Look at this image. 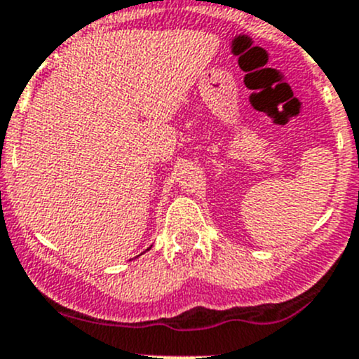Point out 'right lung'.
<instances>
[{"label": "right lung", "instance_id": "right-lung-1", "mask_svg": "<svg viewBox=\"0 0 359 359\" xmlns=\"http://www.w3.org/2000/svg\"><path fill=\"white\" fill-rule=\"evenodd\" d=\"M149 248H151V247H149ZM149 248H147V250H149Z\"/></svg>", "mask_w": 359, "mask_h": 359}]
</instances>
